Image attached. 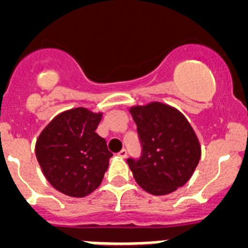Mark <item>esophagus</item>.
Segmentation results:
<instances>
[{"mask_svg": "<svg viewBox=\"0 0 248 248\" xmlns=\"http://www.w3.org/2000/svg\"><path fill=\"white\" fill-rule=\"evenodd\" d=\"M118 155H119L120 157H126L128 156V150H126V149H122V150L118 153Z\"/></svg>", "mask_w": 248, "mask_h": 248, "instance_id": "1", "label": "esophagus"}]
</instances>
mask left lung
Masks as SVG:
<instances>
[{
    "mask_svg": "<svg viewBox=\"0 0 248 248\" xmlns=\"http://www.w3.org/2000/svg\"><path fill=\"white\" fill-rule=\"evenodd\" d=\"M141 151L126 163L145 191L166 195L187 183L200 160L201 149L191 125L180 111L151 103L130 110Z\"/></svg>",
    "mask_w": 248,
    "mask_h": 248,
    "instance_id": "8db88e82",
    "label": "left lung"
}]
</instances>
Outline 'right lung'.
Here are the masks:
<instances>
[{"label": "right lung", "mask_w": 248, "mask_h": 248, "mask_svg": "<svg viewBox=\"0 0 248 248\" xmlns=\"http://www.w3.org/2000/svg\"><path fill=\"white\" fill-rule=\"evenodd\" d=\"M102 114L76 108L59 114L46 126L36 143V156L54 189L84 198L100 185L113 156L95 133Z\"/></svg>", "instance_id": "right-lung-1"}]
</instances>
